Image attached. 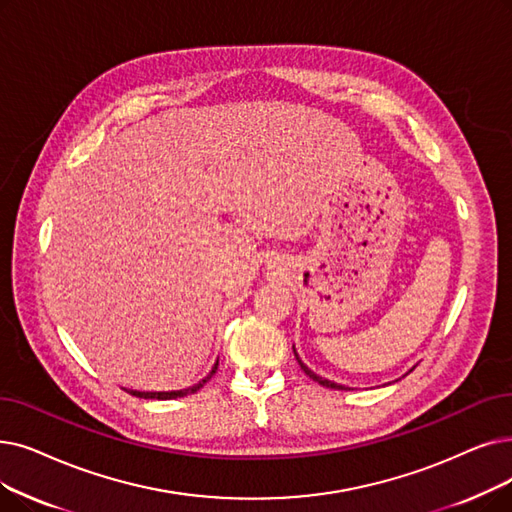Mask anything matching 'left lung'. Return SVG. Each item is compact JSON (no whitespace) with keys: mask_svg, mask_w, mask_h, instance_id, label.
I'll return each mask as SVG.
<instances>
[{"mask_svg":"<svg viewBox=\"0 0 512 512\" xmlns=\"http://www.w3.org/2000/svg\"><path fill=\"white\" fill-rule=\"evenodd\" d=\"M295 349V347H293ZM295 358H297V362H299V366H301V370L309 376V379H314L316 383H320L322 387H330V389H339V391H347L349 387H345V385H339V383H335V381H328V379H324V376H320V374H316L314 370H311V368H307L303 362H301V358H299V353H297V349H295ZM412 372V370H410ZM408 374V372H406ZM404 374V376H406Z\"/></svg>","mask_w":512,"mask_h":512,"instance_id":"obj_1","label":"left lung"}]
</instances>
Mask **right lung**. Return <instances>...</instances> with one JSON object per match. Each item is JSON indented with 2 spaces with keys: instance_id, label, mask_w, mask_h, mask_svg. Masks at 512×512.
Listing matches in <instances>:
<instances>
[{
  "instance_id": "add662e5",
  "label": "right lung",
  "mask_w": 512,
  "mask_h": 512,
  "mask_svg": "<svg viewBox=\"0 0 512 512\" xmlns=\"http://www.w3.org/2000/svg\"><path fill=\"white\" fill-rule=\"evenodd\" d=\"M217 364H219V360H215L211 372L205 376V379H201L196 385H192V387H188V389H177V391H136V389H125V391L131 393V395H136V397H142V399H177V397H184V395L196 393L198 389H201V387L211 379V376L215 374Z\"/></svg>"
}]
</instances>
